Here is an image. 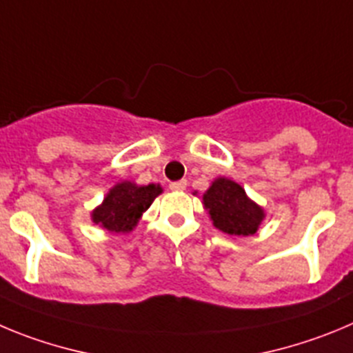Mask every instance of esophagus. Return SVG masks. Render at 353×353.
Listing matches in <instances>:
<instances>
[{
  "label": "esophagus",
  "instance_id": "34e87169",
  "mask_svg": "<svg viewBox=\"0 0 353 353\" xmlns=\"http://www.w3.org/2000/svg\"><path fill=\"white\" fill-rule=\"evenodd\" d=\"M185 187H187V180H180V182L170 183L171 190H185Z\"/></svg>",
  "mask_w": 353,
  "mask_h": 353
}]
</instances>
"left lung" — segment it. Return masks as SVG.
I'll list each match as a JSON object with an SVG mask.
<instances>
[{"instance_id":"left-lung-1","label":"left lung","mask_w":353,"mask_h":353,"mask_svg":"<svg viewBox=\"0 0 353 353\" xmlns=\"http://www.w3.org/2000/svg\"><path fill=\"white\" fill-rule=\"evenodd\" d=\"M203 206L219 231L231 236H252L259 231L266 212L250 199L243 187L225 176H219L203 194Z\"/></svg>"}]
</instances>
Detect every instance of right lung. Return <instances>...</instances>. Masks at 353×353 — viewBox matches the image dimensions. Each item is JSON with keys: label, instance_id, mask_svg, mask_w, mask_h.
I'll use <instances>...</instances> for the list:
<instances>
[{"label": "right lung", "instance_id": "add662e5", "mask_svg": "<svg viewBox=\"0 0 353 353\" xmlns=\"http://www.w3.org/2000/svg\"><path fill=\"white\" fill-rule=\"evenodd\" d=\"M159 194H163L159 183L138 185L122 180L106 192L101 205L90 212V221L106 232H131Z\"/></svg>", "mask_w": 353, "mask_h": 353}]
</instances>
